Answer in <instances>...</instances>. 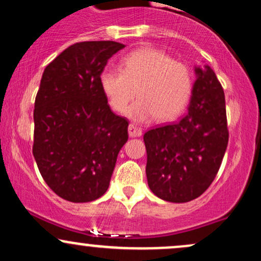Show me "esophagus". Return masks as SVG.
Returning <instances> with one entry per match:
<instances>
[{
    "instance_id": "obj_1",
    "label": "esophagus",
    "mask_w": 261,
    "mask_h": 261,
    "mask_svg": "<svg viewBox=\"0 0 261 261\" xmlns=\"http://www.w3.org/2000/svg\"><path fill=\"white\" fill-rule=\"evenodd\" d=\"M142 135V128L135 126V125H128V136L130 137H140Z\"/></svg>"
}]
</instances>
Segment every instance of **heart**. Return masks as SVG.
Returning a JSON list of instances; mask_svg holds the SVG:
<instances>
[{"instance_id": "heart-1", "label": "heart", "mask_w": 261, "mask_h": 261, "mask_svg": "<svg viewBox=\"0 0 261 261\" xmlns=\"http://www.w3.org/2000/svg\"><path fill=\"white\" fill-rule=\"evenodd\" d=\"M100 88L115 112H124L139 89L140 99L126 115L136 122L174 120L182 113L193 91V76L187 65L166 53L142 47L122 59L121 68H106Z\"/></svg>"}]
</instances>
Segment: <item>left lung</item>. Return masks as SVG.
<instances>
[{
  "instance_id": "left-lung-1",
  "label": "left lung",
  "mask_w": 261,
  "mask_h": 261,
  "mask_svg": "<svg viewBox=\"0 0 261 261\" xmlns=\"http://www.w3.org/2000/svg\"><path fill=\"white\" fill-rule=\"evenodd\" d=\"M188 114L143 135L148 187L160 199L188 202L214 181L228 145L224 92L208 65L195 66Z\"/></svg>"
}]
</instances>
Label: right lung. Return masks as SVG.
Listing matches in <instances>:
<instances>
[{"mask_svg":"<svg viewBox=\"0 0 261 261\" xmlns=\"http://www.w3.org/2000/svg\"><path fill=\"white\" fill-rule=\"evenodd\" d=\"M122 47L109 40L73 44L41 76L33 155L45 182L67 201L104 195L127 141L128 122L112 112L99 83L108 60Z\"/></svg>","mask_w":261,"mask_h":261,"instance_id":"right-lung-1","label":"right lung"}]
</instances>
